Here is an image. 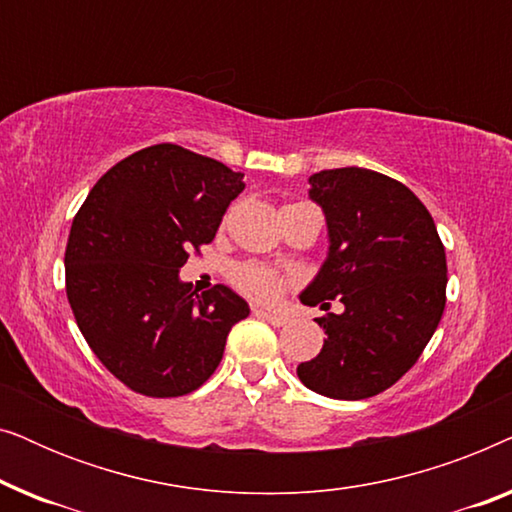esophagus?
Segmentation results:
<instances>
[{
	"label": "esophagus",
	"instance_id": "1",
	"mask_svg": "<svg viewBox=\"0 0 512 512\" xmlns=\"http://www.w3.org/2000/svg\"><path fill=\"white\" fill-rule=\"evenodd\" d=\"M254 314H256V317H263L265 321H270L272 326H284L286 321H289L284 317V314H277V312H270V310H258V307L254 310Z\"/></svg>",
	"mask_w": 512,
	"mask_h": 512
}]
</instances>
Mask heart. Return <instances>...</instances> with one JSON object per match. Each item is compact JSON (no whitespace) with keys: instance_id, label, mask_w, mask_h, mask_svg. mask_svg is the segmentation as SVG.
<instances>
[{"instance_id":"1","label":"heart","mask_w":512,"mask_h":512,"mask_svg":"<svg viewBox=\"0 0 512 512\" xmlns=\"http://www.w3.org/2000/svg\"><path fill=\"white\" fill-rule=\"evenodd\" d=\"M230 282H233L237 291L258 300V303H272V300H277L286 286V279L277 270L254 261L235 265L233 272H230Z\"/></svg>"}]
</instances>
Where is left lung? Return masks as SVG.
Instances as JSON below:
<instances>
[{
    "label": "left lung",
    "instance_id": "1",
    "mask_svg": "<svg viewBox=\"0 0 512 512\" xmlns=\"http://www.w3.org/2000/svg\"><path fill=\"white\" fill-rule=\"evenodd\" d=\"M310 184L331 247L300 300L326 307L340 298L345 312L317 319L324 347L300 363L298 377L321 396L361 401L401 380L436 333L445 247L422 200L387 174L340 167L312 174Z\"/></svg>",
    "mask_w": 512,
    "mask_h": 512
}]
</instances>
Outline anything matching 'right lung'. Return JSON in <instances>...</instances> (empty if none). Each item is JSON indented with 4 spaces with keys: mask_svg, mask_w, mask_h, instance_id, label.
<instances>
[{
    "mask_svg": "<svg viewBox=\"0 0 512 512\" xmlns=\"http://www.w3.org/2000/svg\"><path fill=\"white\" fill-rule=\"evenodd\" d=\"M242 174L177 144L116 163L72 221L65 284L79 331L102 366L151 398L186 396L221 363L249 305L216 284L179 282L188 254L214 240Z\"/></svg>",
    "mask_w": 512,
    "mask_h": 512,
    "instance_id": "add662e5",
    "label": "right lung"
}]
</instances>
